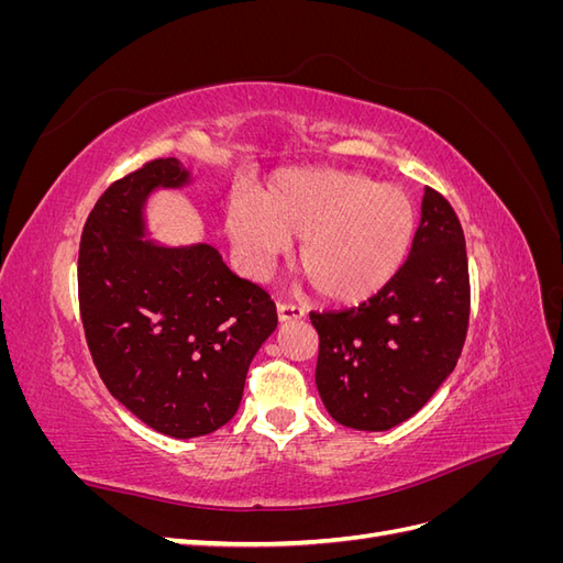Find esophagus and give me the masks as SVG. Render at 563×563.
<instances>
[{
  "label": "esophagus",
  "instance_id": "obj_1",
  "mask_svg": "<svg viewBox=\"0 0 563 563\" xmlns=\"http://www.w3.org/2000/svg\"><path fill=\"white\" fill-rule=\"evenodd\" d=\"M277 317L279 321H298L305 317V310L298 308V305H291V302H277Z\"/></svg>",
  "mask_w": 563,
  "mask_h": 563
}]
</instances>
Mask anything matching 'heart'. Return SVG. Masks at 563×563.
<instances>
[{
  "label": "heart",
  "instance_id": "b5f03b06",
  "mask_svg": "<svg viewBox=\"0 0 563 563\" xmlns=\"http://www.w3.org/2000/svg\"><path fill=\"white\" fill-rule=\"evenodd\" d=\"M411 199L397 185L371 183L338 168L291 172L263 201L234 195L228 236L251 275L298 242V267L312 291L331 302H362L395 277L413 236Z\"/></svg>",
  "mask_w": 563,
  "mask_h": 563
}]
</instances>
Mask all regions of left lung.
<instances>
[{
  "label": "left lung",
  "instance_id": "left-lung-1",
  "mask_svg": "<svg viewBox=\"0 0 563 563\" xmlns=\"http://www.w3.org/2000/svg\"><path fill=\"white\" fill-rule=\"evenodd\" d=\"M470 319L465 234L451 203L424 187L406 263L360 308L310 312L317 389L345 428L385 432L432 399L463 352Z\"/></svg>",
  "mask_w": 563,
  "mask_h": 563
}]
</instances>
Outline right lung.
<instances>
[{
    "label": "right lung",
    "mask_w": 563,
    "mask_h": 563,
    "mask_svg": "<svg viewBox=\"0 0 563 563\" xmlns=\"http://www.w3.org/2000/svg\"><path fill=\"white\" fill-rule=\"evenodd\" d=\"M192 183L176 157L147 162L96 201L79 244V310L110 395L174 439L211 434L240 408L249 364L277 329L261 286L207 244L147 240V199Z\"/></svg>",
    "instance_id": "1"
}]
</instances>
